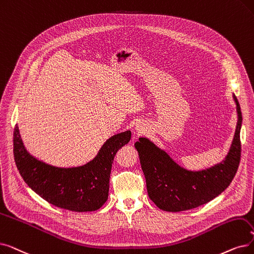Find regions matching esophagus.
Returning <instances> with one entry per match:
<instances>
[{
	"label": "esophagus",
	"mask_w": 254,
	"mask_h": 254,
	"mask_svg": "<svg viewBox=\"0 0 254 254\" xmlns=\"http://www.w3.org/2000/svg\"><path fill=\"white\" fill-rule=\"evenodd\" d=\"M135 131L137 135H142V134H145L147 131V127L144 124H137L135 127Z\"/></svg>",
	"instance_id": "34e87169"
}]
</instances>
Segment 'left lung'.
Returning a JSON list of instances; mask_svg holds the SVG:
<instances>
[{
    "instance_id": "1",
    "label": "left lung",
    "mask_w": 254,
    "mask_h": 254,
    "mask_svg": "<svg viewBox=\"0 0 254 254\" xmlns=\"http://www.w3.org/2000/svg\"><path fill=\"white\" fill-rule=\"evenodd\" d=\"M233 97L238 114L234 140L225 159L212 167L188 170L148 138L141 137L135 143L148 196L159 208L166 212H182L197 207L214 199L233 182L241 160L242 127L240 104L236 95Z\"/></svg>"
}]
</instances>
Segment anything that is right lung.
<instances>
[{
    "mask_svg": "<svg viewBox=\"0 0 254 254\" xmlns=\"http://www.w3.org/2000/svg\"><path fill=\"white\" fill-rule=\"evenodd\" d=\"M16 167L30 188L58 207L72 212H93L108 199L109 181L116 152L129 142L130 130L110 137L96 156L78 167H57L33 157L26 149L18 127L14 128Z\"/></svg>",
    "mask_w": 254,
    "mask_h": 254,
    "instance_id": "add662e5",
    "label": "right lung"
}]
</instances>
